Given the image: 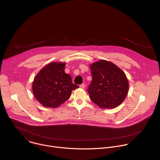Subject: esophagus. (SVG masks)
Listing matches in <instances>:
<instances>
[{
	"label": "esophagus",
	"instance_id": "34e87169",
	"mask_svg": "<svg viewBox=\"0 0 160 160\" xmlns=\"http://www.w3.org/2000/svg\"><path fill=\"white\" fill-rule=\"evenodd\" d=\"M80 87L82 88H84L85 87V85L84 83H82L80 85Z\"/></svg>",
	"mask_w": 160,
	"mask_h": 160
}]
</instances>
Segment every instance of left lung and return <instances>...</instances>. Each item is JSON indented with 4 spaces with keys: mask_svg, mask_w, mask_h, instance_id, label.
<instances>
[{
    "mask_svg": "<svg viewBox=\"0 0 160 160\" xmlns=\"http://www.w3.org/2000/svg\"><path fill=\"white\" fill-rule=\"evenodd\" d=\"M92 80L87 92L93 102L101 108L112 109L125 99L128 82L125 73L113 63L100 60L90 66Z\"/></svg>",
    "mask_w": 160,
    "mask_h": 160,
    "instance_id": "obj_1",
    "label": "left lung"
}]
</instances>
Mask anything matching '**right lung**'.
<instances>
[{
  "mask_svg": "<svg viewBox=\"0 0 160 160\" xmlns=\"http://www.w3.org/2000/svg\"><path fill=\"white\" fill-rule=\"evenodd\" d=\"M65 63L51 62L42 69L33 82L37 100L48 108H58L70 98L73 90L78 88L72 77L64 72Z\"/></svg>",
  "mask_w": 160,
  "mask_h": 160,
  "instance_id": "1",
  "label": "right lung"
}]
</instances>
